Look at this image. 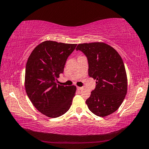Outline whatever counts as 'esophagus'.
Masks as SVG:
<instances>
[{
  "label": "esophagus",
  "instance_id": "esophagus-1",
  "mask_svg": "<svg viewBox=\"0 0 149 149\" xmlns=\"http://www.w3.org/2000/svg\"><path fill=\"white\" fill-rule=\"evenodd\" d=\"M77 89L79 90V91H81V90L83 89V87H79V86H77Z\"/></svg>",
  "mask_w": 149,
  "mask_h": 149
}]
</instances>
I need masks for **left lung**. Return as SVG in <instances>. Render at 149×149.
<instances>
[{
	"label": "left lung",
	"instance_id": "left-lung-1",
	"mask_svg": "<svg viewBox=\"0 0 149 149\" xmlns=\"http://www.w3.org/2000/svg\"><path fill=\"white\" fill-rule=\"evenodd\" d=\"M76 49L86 55L89 77L96 80V88L86 104L95 115L109 116L119 108L127 91L122 58L116 49L104 43H80Z\"/></svg>",
	"mask_w": 149,
	"mask_h": 149
}]
</instances>
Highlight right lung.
<instances>
[{
  "label": "right lung",
  "instance_id": "obj_1",
  "mask_svg": "<svg viewBox=\"0 0 149 149\" xmlns=\"http://www.w3.org/2000/svg\"><path fill=\"white\" fill-rule=\"evenodd\" d=\"M77 44L43 41L29 57L25 72L27 95L35 108L49 118L65 113L72 104L77 88L57 84L69 56Z\"/></svg>",
  "mask_w": 149,
  "mask_h": 149
}]
</instances>
